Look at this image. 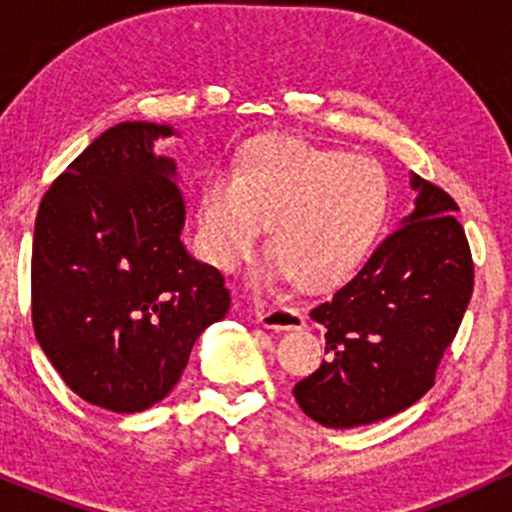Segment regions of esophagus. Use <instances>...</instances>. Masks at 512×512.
<instances>
[{
  "mask_svg": "<svg viewBox=\"0 0 512 512\" xmlns=\"http://www.w3.org/2000/svg\"><path fill=\"white\" fill-rule=\"evenodd\" d=\"M256 317L266 329L273 331H292L304 326V314L287 304H256Z\"/></svg>",
  "mask_w": 512,
  "mask_h": 512,
  "instance_id": "esophagus-1",
  "label": "esophagus"
}]
</instances>
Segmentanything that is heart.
I'll use <instances>...</instances> for the list:
<instances>
[{"label":"heart","instance_id":"obj_1","mask_svg":"<svg viewBox=\"0 0 512 512\" xmlns=\"http://www.w3.org/2000/svg\"><path fill=\"white\" fill-rule=\"evenodd\" d=\"M389 183L382 166L292 137H261L244 149L232 179L205 181L198 205L203 254L212 266L244 261L268 225L271 268L307 287L348 278L375 244Z\"/></svg>","mask_w":512,"mask_h":512}]
</instances>
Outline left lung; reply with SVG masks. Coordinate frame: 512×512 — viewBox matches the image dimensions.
Masks as SVG:
<instances>
[{
	"label": "left lung",
	"mask_w": 512,
	"mask_h": 512,
	"mask_svg": "<svg viewBox=\"0 0 512 512\" xmlns=\"http://www.w3.org/2000/svg\"><path fill=\"white\" fill-rule=\"evenodd\" d=\"M416 210L358 273L312 309L326 329L319 370L295 384L326 428H358L409 409L435 384L474 290L467 234L442 188L413 176Z\"/></svg>",
	"instance_id": "8db88e82"
}]
</instances>
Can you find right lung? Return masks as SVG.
<instances>
[{
  "label": "right lung",
  "mask_w": 512,
  "mask_h": 512,
  "mask_svg": "<svg viewBox=\"0 0 512 512\" xmlns=\"http://www.w3.org/2000/svg\"><path fill=\"white\" fill-rule=\"evenodd\" d=\"M169 125L118 123L40 200L31 317L40 348L89 404L137 413L179 382L193 343L225 319V275L181 244L176 166L152 142Z\"/></svg>",
  "instance_id": "obj_1"
}]
</instances>
